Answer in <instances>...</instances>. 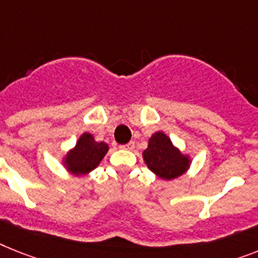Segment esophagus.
<instances>
[{
	"label": "esophagus",
	"instance_id": "esophagus-1",
	"mask_svg": "<svg viewBox=\"0 0 258 258\" xmlns=\"http://www.w3.org/2000/svg\"><path fill=\"white\" fill-rule=\"evenodd\" d=\"M136 144L133 141H131L129 144H125V145H121V149H125V150H133Z\"/></svg>",
	"mask_w": 258,
	"mask_h": 258
}]
</instances>
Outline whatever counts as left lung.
Returning a JSON list of instances; mask_svg holds the SVG:
<instances>
[{
	"label": "left lung",
	"instance_id": "left-lung-1",
	"mask_svg": "<svg viewBox=\"0 0 258 258\" xmlns=\"http://www.w3.org/2000/svg\"><path fill=\"white\" fill-rule=\"evenodd\" d=\"M142 157L149 170L165 180L183 175L191 163L190 157L182 154L163 132H155L149 138L148 149L144 150Z\"/></svg>",
	"mask_w": 258,
	"mask_h": 258
}]
</instances>
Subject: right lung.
Listing matches in <instances>:
<instances>
[{
    "label": "right lung",
    "instance_id": "add662e5",
    "mask_svg": "<svg viewBox=\"0 0 258 258\" xmlns=\"http://www.w3.org/2000/svg\"><path fill=\"white\" fill-rule=\"evenodd\" d=\"M109 148L105 142H97L91 133H83L75 148L67 153L63 163L74 175H87L96 169Z\"/></svg>",
    "mask_w": 258,
    "mask_h": 258
}]
</instances>
